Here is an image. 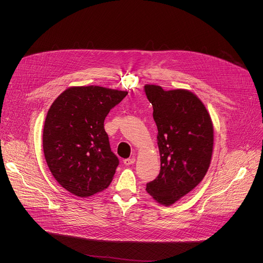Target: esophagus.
<instances>
[{
  "mask_svg": "<svg viewBox=\"0 0 263 263\" xmlns=\"http://www.w3.org/2000/svg\"><path fill=\"white\" fill-rule=\"evenodd\" d=\"M135 162V158L132 157V158H127L124 160V164L125 165H130V164H133Z\"/></svg>",
  "mask_w": 263,
  "mask_h": 263,
  "instance_id": "obj_1",
  "label": "esophagus"
}]
</instances>
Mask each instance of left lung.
I'll return each mask as SVG.
<instances>
[{"instance_id": "obj_1", "label": "left lung", "mask_w": 263, "mask_h": 263, "mask_svg": "<svg viewBox=\"0 0 263 263\" xmlns=\"http://www.w3.org/2000/svg\"><path fill=\"white\" fill-rule=\"evenodd\" d=\"M158 134L160 173L146 184L157 203L171 206L204 179L212 157L213 124L203 102L187 89L145 84Z\"/></svg>"}]
</instances>
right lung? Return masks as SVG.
I'll return each mask as SVG.
<instances>
[{
	"instance_id": "right-lung-1",
	"label": "right lung",
	"mask_w": 263,
	"mask_h": 263,
	"mask_svg": "<svg viewBox=\"0 0 263 263\" xmlns=\"http://www.w3.org/2000/svg\"><path fill=\"white\" fill-rule=\"evenodd\" d=\"M127 91L102 86H71L51 105L43 146L56 181L70 194L87 198L110 185L119 165L104 121Z\"/></svg>"
}]
</instances>
